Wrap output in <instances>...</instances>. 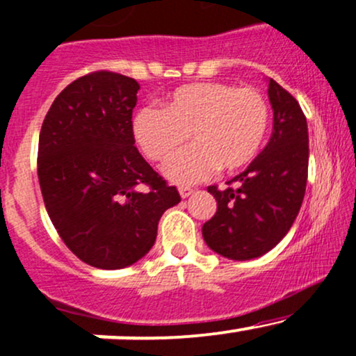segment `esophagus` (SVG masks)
Returning <instances> with one entry per match:
<instances>
[{"label":"esophagus","mask_w":356,"mask_h":356,"mask_svg":"<svg viewBox=\"0 0 356 356\" xmlns=\"http://www.w3.org/2000/svg\"><path fill=\"white\" fill-rule=\"evenodd\" d=\"M194 193V189L193 187H189V186H182V187H179V194H181L182 197H189L191 194Z\"/></svg>","instance_id":"1"}]
</instances>
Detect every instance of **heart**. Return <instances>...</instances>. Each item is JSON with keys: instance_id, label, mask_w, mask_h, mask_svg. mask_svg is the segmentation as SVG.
Listing matches in <instances>:
<instances>
[{"instance_id": "heart-1", "label": "heart", "mask_w": 356, "mask_h": 356, "mask_svg": "<svg viewBox=\"0 0 356 356\" xmlns=\"http://www.w3.org/2000/svg\"><path fill=\"white\" fill-rule=\"evenodd\" d=\"M270 109L255 88L222 83H196L175 89L163 109L147 106L136 113L134 135L152 162H163L186 143L165 165L177 184H191L214 169L235 172L259 154L267 135Z\"/></svg>"}]
</instances>
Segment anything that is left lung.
I'll list each match as a JSON object with an SVG mask.
<instances>
[{"mask_svg":"<svg viewBox=\"0 0 356 356\" xmlns=\"http://www.w3.org/2000/svg\"><path fill=\"white\" fill-rule=\"evenodd\" d=\"M273 131L259 157L226 184L209 186L218 209L202 225L213 252L250 260L272 250L298 218L307 182L309 136L302 109L282 86L268 79Z\"/></svg>","mask_w":356,"mask_h":356,"instance_id":"obj_1","label":"left lung"}]
</instances>
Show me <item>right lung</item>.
<instances>
[{
    "mask_svg": "<svg viewBox=\"0 0 356 356\" xmlns=\"http://www.w3.org/2000/svg\"><path fill=\"white\" fill-rule=\"evenodd\" d=\"M138 89L109 70L79 77L56 97L38 138L47 213L70 252L104 270L145 257L162 214L181 201L135 147Z\"/></svg>",
    "mask_w": 356,
    "mask_h": 356,
    "instance_id": "right-lung-1",
    "label": "right lung"
}]
</instances>
